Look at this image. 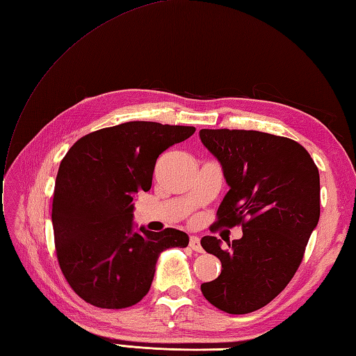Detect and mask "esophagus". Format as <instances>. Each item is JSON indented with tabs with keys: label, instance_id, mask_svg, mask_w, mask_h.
<instances>
[{
	"label": "esophagus",
	"instance_id": "esophagus-1",
	"mask_svg": "<svg viewBox=\"0 0 356 356\" xmlns=\"http://www.w3.org/2000/svg\"><path fill=\"white\" fill-rule=\"evenodd\" d=\"M188 247H191L193 251H198V252L202 251L201 239L198 238V236H191V241H188Z\"/></svg>",
	"mask_w": 356,
	"mask_h": 356
}]
</instances>
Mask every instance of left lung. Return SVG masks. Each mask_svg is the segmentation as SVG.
I'll return each mask as SVG.
<instances>
[{"label":"left lung","instance_id":"1","mask_svg":"<svg viewBox=\"0 0 356 356\" xmlns=\"http://www.w3.org/2000/svg\"><path fill=\"white\" fill-rule=\"evenodd\" d=\"M200 138L230 187L215 225L242 222V238L228 242L230 250H222L215 236L201 239L202 248L222 264L201 291L220 311L248 314L277 297L302 262L320 219L318 169L306 149L286 137L201 129Z\"/></svg>","mask_w":356,"mask_h":356}]
</instances>
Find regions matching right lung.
Segmentation results:
<instances>
[{"label": "right lung", "instance_id": "1", "mask_svg": "<svg viewBox=\"0 0 356 356\" xmlns=\"http://www.w3.org/2000/svg\"><path fill=\"white\" fill-rule=\"evenodd\" d=\"M195 131L126 122L82 137L64 156L53 196L54 243L62 273L86 303L106 309L138 303L161 252L188 245L177 228H138L134 201L151 188L156 158Z\"/></svg>", "mask_w": 356, "mask_h": 356}]
</instances>
